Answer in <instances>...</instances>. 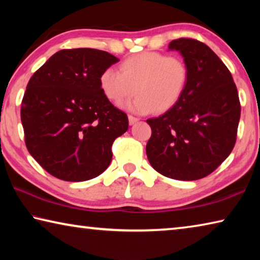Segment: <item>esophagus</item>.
<instances>
[{
	"instance_id": "obj_1",
	"label": "esophagus",
	"mask_w": 260,
	"mask_h": 260,
	"mask_svg": "<svg viewBox=\"0 0 260 260\" xmlns=\"http://www.w3.org/2000/svg\"><path fill=\"white\" fill-rule=\"evenodd\" d=\"M138 121H139L138 118H135V117H133V116H128V122H129V125H134L135 122H138Z\"/></svg>"
}]
</instances>
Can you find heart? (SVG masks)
<instances>
[{
	"mask_svg": "<svg viewBox=\"0 0 260 260\" xmlns=\"http://www.w3.org/2000/svg\"><path fill=\"white\" fill-rule=\"evenodd\" d=\"M189 72L179 57L156 51L140 52L120 64V72L111 68L101 73L99 83L105 98L120 103L133 95L125 109L138 114L169 111L179 103L188 83Z\"/></svg>",
	"mask_w": 260,
	"mask_h": 260,
	"instance_id": "1",
	"label": "heart"
}]
</instances>
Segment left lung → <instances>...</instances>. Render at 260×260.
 Segmentation results:
<instances>
[{"label":"left lung","mask_w":260,"mask_h":260,"mask_svg":"<svg viewBox=\"0 0 260 260\" xmlns=\"http://www.w3.org/2000/svg\"><path fill=\"white\" fill-rule=\"evenodd\" d=\"M169 50L179 51L189 72L179 103L147 122L149 162L167 178L191 181L212 173L235 146L241 105L230 70L203 42L178 39Z\"/></svg>","instance_id":"left-lung-1"}]
</instances>
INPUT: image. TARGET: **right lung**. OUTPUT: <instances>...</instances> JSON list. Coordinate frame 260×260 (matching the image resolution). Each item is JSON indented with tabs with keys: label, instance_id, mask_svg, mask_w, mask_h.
I'll list each match as a JSON object with an SVG mask.
<instances>
[{
	"label": "right lung",
	"instance_id": "right-lung-1",
	"mask_svg": "<svg viewBox=\"0 0 260 260\" xmlns=\"http://www.w3.org/2000/svg\"><path fill=\"white\" fill-rule=\"evenodd\" d=\"M117 61L91 48L64 49L29 79L20 110L25 143L57 179L99 177L111 162L113 141L128 129L127 114L113 107L99 83L101 73Z\"/></svg>",
	"mask_w": 260,
	"mask_h": 260
}]
</instances>
